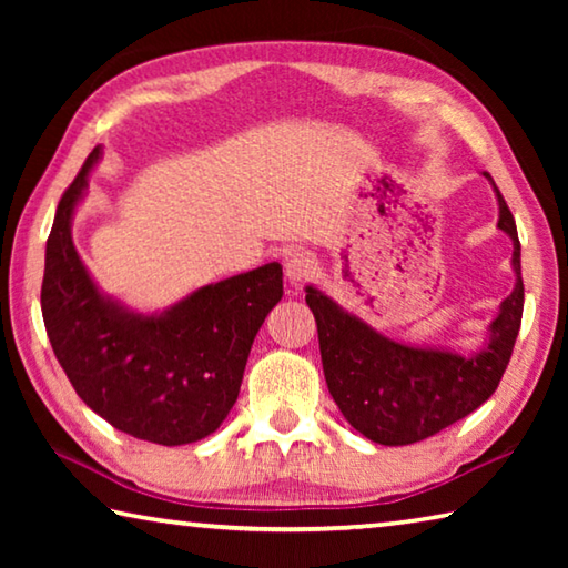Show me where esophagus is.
<instances>
[{
    "label": "esophagus",
    "mask_w": 568,
    "mask_h": 568,
    "mask_svg": "<svg viewBox=\"0 0 568 568\" xmlns=\"http://www.w3.org/2000/svg\"><path fill=\"white\" fill-rule=\"evenodd\" d=\"M315 273H318V261L311 253H293L285 261V277L291 281V285H303L307 281H313Z\"/></svg>",
    "instance_id": "34e87169"
}]
</instances>
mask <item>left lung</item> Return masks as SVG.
I'll use <instances>...</instances> for the list:
<instances>
[{"label":"left lung","mask_w":568,"mask_h":568,"mask_svg":"<svg viewBox=\"0 0 568 568\" xmlns=\"http://www.w3.org/2000/svg\"><path fill=\"white\" fill-rule=\"evenodd\" d=\"M484 175L491 180L488 172ZM498 230L511 237L516 285L474 353L390 341L341 307L318 287H305V303L318 323L325 383L345 420L381 446H408L466 418L498 388L524 315L521 243L516 220L491 180Z\"/></svg>","instance_id":"1"}]
</instances>
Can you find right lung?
Segmentation results:
<instances>
[{
  "label": "right lung",
  "instance_id": "right-lung-1",
  "mask_svg": "<svg viewBox=\"0 0 568 568\" xmlns=\"http://www.w3.org/2000/svg\"><path fill=\"white\" fill-rule=\"evenodd\" d=\"M100 158L94 148L57 205L44 253V328L77 396L98 416L150 444H195L235 406L255 335L283 297V267L267 263L203 285L160 313L102 293L72 240L74 210Z\"/></svg>",
  "mask_w": 568,
  "mask_h": 568
}]
</instances>
